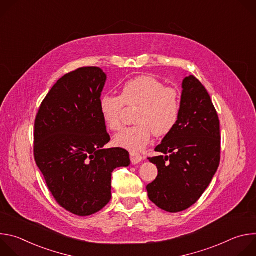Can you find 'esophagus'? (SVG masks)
<instances>
[{"mask_svg": "<svg viewBox=\"0 0 256 256\" xmlns=\"http://www.w3.org/2000/svg\"><path fill=\"white\" fill-rule=\"evenodd\" d=\"M130 161L132 164H138L142 160V156L140 153L134 152V151L130 152Z\"/></svg>", "mask_w": 256, "mask_h": 256, "instance_id": "1", "label": "esophagus"}]
</instances>
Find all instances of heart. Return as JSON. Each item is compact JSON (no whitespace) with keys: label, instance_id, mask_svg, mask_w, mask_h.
<instances>
[{"label":"heart","instance_id":"b5f03b06","mask_svg":"<svg viewBox=\"0 0 256 256\" xmlns=\"http://www.w3.org/2000/svg\"><path fill=\"white\" fill-rule=\"evenodd\" d=\"M124 105L138 106L134 122L114 136L118 147L130 151H140L147 146L152 134L163 138L176 128L180 112L181 100L179 92L153 76H138L124 82L120 94H103L99 100L102 118L112 130L122 128Z\"/></svg>","mask_w":256,"mask_h":256}]
</instances>
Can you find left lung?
Returning <instances> with one entry per match:
<instances>
[{"label": "left lung", "instance_id": "1", "mask_svg": "<svg viewBox=\"0 0 256 256\" xmlns=\"http://www.w3.org/2000/svg\"><path fill=\"white\" fill-rule=\"evenodd\" d=\"M182 88L179 122L155 149L164 156L148 158L158 168L147 186L148 196L169 212L184 210L200 200L221 159L220 120L210 94L194 76L186 77Z\"/></svg>", "mask_w": 256, "mask_h": 256}]
</instances>
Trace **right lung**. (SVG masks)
Wrapping results in <instances>:
<instances>
[{
	"mask_svg": "<svg viewBox=\"0 0 256 256\" xmlns=\"http://www.w3.org/2000/svg\"><path fill=\"white\" fill-rule=\"evenodd\" d=\"M106 80L97 66L62 76L42 102L34 122L33 154L56 202L77 216H90L112 198V173L130 165L110 140L99 100Z\"/></svg>",
	"mask_w": 256,
	"mask_h": 256,
	"instance_id": "obj_1",
	"label": "right lung"
}]
</instances>
